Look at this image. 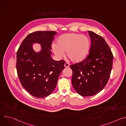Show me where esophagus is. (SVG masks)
<instances>
[{"mask_svg": "<svg viewBox=\"0 0 126 126\" xmlns=\"http://www.w3.org/2000/svg\"><path fill=\"white\" fill-rule=\"evenodd\" d=\"M64 66H65V67L66 68V67H68L70 66V64H69L68 63H67V62H66V63H65Z\"/></svg>", "mask_w": 126, "mask_h": 126, "instance_id": "esophagus-1", "label": "esophagus"}]
</instances>
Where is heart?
<instances>
[{
  "mask_svg": "<svg viewBox=\"0 0 126 126\" xmlns=\"http://www.w3.org/2000/svg\"><path fill=\"white\" fill-rule=\"evenodd\" d=\"M90 45L88 38L84 35L65 33L58 37L56 44H52V49L58 57H63L66 52L67 56L71 61L78 63L86 57Z\"/></svg>",
  "mask_w": 126,
  "mask_h": 126,
  "instance_id": "b5f03b06",
  "label": "heart"
}]
</instances>
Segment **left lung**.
<instances>
[{
    "mask_svg": "<svg viewBox=\"0 0 126 126\" xmlns=\"http://www.w3.org/2000/svg\"><path fill=\"white\" fill-rule=\"evenodd\" d=\"M88 31L91 41L89 54L83 61L70 66L73 87L84 97L96 95L104 89L110 78L113 60L105 39L93 31Z\"/></svg>",
    "mask_w": 126,
    "mask_h": 126,
    "instance_id": "obj_1",
    "label": "left lung"
}]
</instances>
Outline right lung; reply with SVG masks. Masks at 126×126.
I'll return each mask as SVG.
<instances>
[{"label": "right lung", "instance_id": "1", "mask_svg": "<svg viewBox=\"0 0 126 126\" xmlns=\"http://www.w3.org/2000/svg\"><path fill=\"white\" fill-rule=\"evenodd\" d=\"M55 31H38L27 36L17 52L16 69L22 87L31 95L44 98L55 88L58 77L64 69L65 61L52 59L51 44ZM41 44L42 50L36 52L32 44Z\"/></svg>", "mask_w": 126, "mask_h": 126}]
</instances>
